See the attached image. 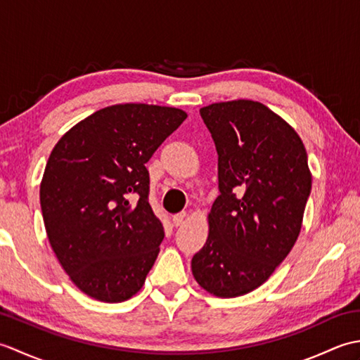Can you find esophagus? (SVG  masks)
<instances>
[{
    "label": "esophagus",
    "mask_w": 360,
    "mask_h": 360,
    "mask_svg": "<svg viewBox=\"0 0 360 360\" xmlns=\"http://www.w3.org/2000/svg\"><path fill=\"white\" fill-rule=\"evenodd\" d=\"M186 218H187V213H186V212L176 213V215H173V224H174V226L184 224V223H186Z\"/></svg>",
    "instance_id": "esophagus-1"
}]
</instances>
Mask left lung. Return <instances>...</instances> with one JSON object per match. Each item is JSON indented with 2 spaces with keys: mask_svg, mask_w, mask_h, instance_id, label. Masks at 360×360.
Instances as JSON below:
<instances>
[{
  "mask_svg": "<svg viewBox=\"0 0 360 360\" xmlns=\"http://www.w3.org/2000/svg\"><path fill=\"white\" fill-rule=\"evenodd\" d=\"M200 114L218 153L219 195L192 272L207 292L238 297L263 285L294 248L311 193L308 156L263 103H212Z\"/></svg>",
  "mask_w": 360,
  "mask_h": 360,
  "instance_id": "obj_1",
  "label": "left lung"
}]
</instances>
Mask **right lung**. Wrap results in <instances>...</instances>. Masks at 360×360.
Wrapping results in <instances>:
<instances>
[{
  "instance_id": "add662e5",
  "label": "right lung",
  "mask_w": 360,
  "mask_h": 360,
  "mask_svg": "<svg viewBox=\"0 0 360 360\" xmlns=\"http://www.w3.org/2000/svg\"><path fill=\"white\" fill-rule=\"evenodd\" d=\"M186 119L168 106L112 105L51 153L40 186L46 233L74 285L96 300H128L156 262L164 227L145 164Z\"/></svg>"
}]
</instances>
